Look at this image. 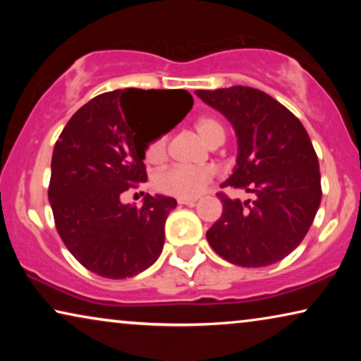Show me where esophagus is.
Masks as SVG:
<instances>
[{
    "instance_id": "34e87169",
    "label": "esophagus",
    "mask_w": 361,
    "mask_h": 361,
    "mask_svg": "<svg viewBox=\"0 0 361 361\" xmlns=\"http://www.w3.org/2000/svg\"><path fill=\"white\" fill-rule=\"evenodd\" d=\"M177 202H179V204H182V205H195L197 199H179Z\"/></svg>"
}]
</instances>
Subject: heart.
Segmentation results:
<instances>
[{"label": "heart", "mask_w": 361, "mask_h": 361, "mask_svg": "<svg viewBox=\"0 0 361 361\" xmlns=\"http://www.w3.org/2000/svg\"><path fill=\"white\" fill-rule=\"evenodd\" d=\"M194 131L209 147L220 146L225 140V128L215 116L205 115L194 121ZM169 142L166 135H159L147 142L145 147V159L152 166H159L167 159ZM212 172L205 167L189 169V167H167L157 172L152 185L161 194L177 197V199H195L210 184Z\"/></svg>", "instance_id": "heart-1"}]
</instances>
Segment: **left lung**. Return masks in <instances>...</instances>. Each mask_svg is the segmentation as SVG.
Segmentation results:
<instances>
[{
	"label": "left lung",
	"instance_id": "left-lung-1",
	"mask_svg": "<svg viewBox=\"0 0 361 361\" xmlns=\"http://www.w3.org/2000/svg\"><path fill=\"white\" fill-rule=\"evenodd\" d=\"M224 113L238 136V159L225 185L255 194L241 202L219 192L224 212L207 231L221 258L261 268L286 258L304 240L322 199L312 141L288 108L258 88L197 90Z\"/></svg>",
	"mask_w": 361,
	"mask_h": 361
}]
</instances>
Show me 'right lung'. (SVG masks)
<instances>
[{"label":"right lung","mask_w":361,"mask_h":361,"mask_svg":"<svg viewBox=\"0 0 361 361\" xmlns=\"http://www.w3.org/2000/svg\"><path fill=\"white\" fill-rule=\"evenodd\" d=\"M192 105L187 90L106 92L62 130L52 152L49 202L63 245L88 271L125 279L159 258L176 199L146 194L142 207H130L120 195L147 179L145 147L161 135L149 128L151 118L169 110L171 130Z\"/></svg>","instance_id":"obj_1"}]
</instances>
